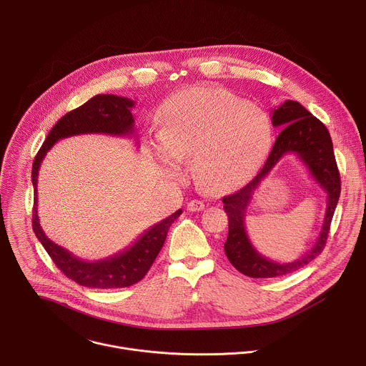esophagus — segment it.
Listing matches in <instances>:
<instances>
[{"instance_id":"obj_1","label":"esophagus","mask_w":366,"mask_h":366,"mask_svg":"<svg viewBox=\"0 0 366 366\" xmlns=\"http://www.w3.org/2000/svg\"><path fill=\"white\" fill-rule=\"evenodd\" d=\"M204 202L202 201H198V199H192V201H189L188 202V205H187V210L188 212H194V213H197V212H201V210H204Z\"/></svg>"}]
</instances>
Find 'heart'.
Listing matches in <instances>:
<instances>
[{"mask_svg":"<svg viewBox=\"0 0 366 366\" xmlns=\"http://www.w3.org/2000/svg\"><path fill=\"white\" fill-rule=\"evenodd\" d=\"M162 130L152 154L168 177H178L182 158H192L197 185L223 192L252 178L272 146L269 117L244 98L222 88L185 89L162 107Z\"/></svg>","mask_w":366,"mask_h":366,"instance_id":"b5f03b06","label":"heart"}]
</instances>
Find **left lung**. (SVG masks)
<instances>
[{"label":"left lung","mask_w":366,"mask_h":366,"mask_svg":"<svg viewBox=\"0 0 366 366\" xmlns=\"http://www.w3.org/2000/svg\"><path fill=\"white\" fill-rule=\"evenodd\" d=\"M274 127L282 132L278 134L274 147L257 175L237 192L223 198V208L229 217V234L224 252L230 264L243 275L250 278H274L291 274L319 256L326 244L330 223L340 197V175L336 165L333 143L326 126L312 116L300 102L285 99L271 112ZM287 154H294L307 168L310 176L327 192L328 204L322 229L313 246L292 263H277L268 259L249 242L244 220L254 191Z\"/></svg>","instance_id":"obj_1"}]
</instances>
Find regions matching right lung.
<instances>
[{
	"label": "right lung",
	"instance_id": "add662e5",
	"mask_svg": "<svg viewBox=\"0 0 366 366\" xmlns=\"http://www.w3.org/2000/svg\"><path fill=\"white\" fill-rule=\"evenodd\" d=\"M134 101L113 94H98L81 107L65 114L51 129L37 152L31 182L34 188L33 230L55 265L72 281L88 288H124L139 282L150 269L161 252L171 224L182 214L175 212L162 222L153 224L122 252L99 260H84L65 247L51 242L43 232L37 216V177L46 153L61 139L76 134L101 133L110 136H132L134 119L132 109Z\"/></svg>",
	"mask_w": 366,
	"mask_h": 366
}]
</instances>
